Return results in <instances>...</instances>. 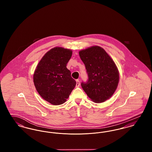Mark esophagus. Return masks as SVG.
Returning <instances> with one entry per match:
<instances>
[{"instance_id":"esophagus-1","label":"esophagus","mask_w":152,"mask_h":152,"mask_svg":"<svg viewBox=\"0 0 152 152\" xmlns=\"http://www.w3.org/2000/svg\"><path fill=\"white\" fill-rule=\"evenodd\" d=\"M80 86V81L79 80H76V87H79Z\"/></svg>"}]
</instances>
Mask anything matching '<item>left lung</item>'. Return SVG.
<instances>
[{
  "label": "left lung",
  "mask_w": 152,
  "mask_h": 152,
  "mask_svg": "<svg viewBox=\"0 0 152 152\" xmlns=\"http://www.w3.org/2000/svg\"><path fill=\"white\" fill-rule=\"evenodd\" d=\"M86 65L88 80L81 86L88 96L96 103L110 98L118 86L119 72L115 62L102 48L92 46L79 51Z\"/></svg>",
  "instance_id": "left-lung-1"
}]
</instances>
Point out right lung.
<instances>
[{
    "instance_id": "obj_1",
    "label": "right lung",
    "mask_w": 152,
    "mask_h": 152,
    "mask_svg": "<svg viewBox=\"0 0 152 152\" xmlns=\"http://www.w3.org/2000/svg\"><path fill=\"white\" fill-rule=\"evenodd\" d=\"M72 55L71 50L55 47L44 55L36 66L33 77L36 91L52 105L64 103L76 86L66 68Z\"/></svg>"
}]
</instances>
